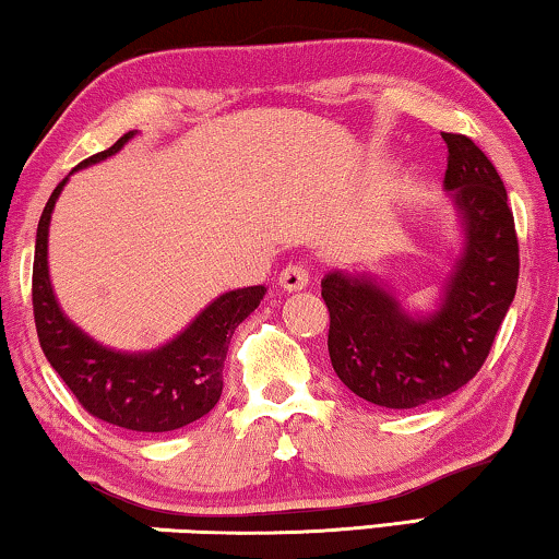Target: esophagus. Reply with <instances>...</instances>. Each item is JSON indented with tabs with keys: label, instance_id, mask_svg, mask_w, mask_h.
Wrapping results in <instances>:
<instances>
[{
	"label": "esophagus",
	"instance_id": "34e87169",
	"mask_svg": "<svg viewBox=\"0 0 559 559\" xmlns=\"http://www.w3.org/2000/svg\"><path fill=\"white\" fill-rule=\"evenodd\" d=\"M307 282H310V270L305 264H287L280 272V287L287 293H299L307 287Z\"/></svg>",
	"mask_w": 559,
	"mask_h": 559
}]
</instances>
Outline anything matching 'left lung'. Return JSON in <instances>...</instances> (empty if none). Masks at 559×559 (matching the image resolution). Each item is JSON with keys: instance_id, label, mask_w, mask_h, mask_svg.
<instances>
[{"instance_id": "left-lung-1", "label": "left lung", "mask_w": 559, "mask_h": 559, "mask_svg": "<svg viewBox=\"0 0 559 559\" xmlns=\"http://www.w3.org/2000/svg\"><path fill=\"white\" fill-rule=\"evenodd\" d=\"M443 183L466 237L441 310L414 320L376 280L343 272L322 280L337 378L362 401L393 411L447 399L479 373L520 280L514 214L495 164L466 135L443 133Z\"/></svg>"}]
</instances>
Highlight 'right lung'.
<instances>
[{"instance_id":"right-lung-1","label":"right lung","mask_w":559,"mask_h":559,"mask_svg":"<svg viewBox=\"0 0 559 559\" xmlns=\"http://www.w3.org/2000/svg\"><path fill=\"white\" fill-rule=\"evenodd\" d=\"M131 135L133 131L120 135L110 148L85 158L80 166L112 156ZM64 181L68 179L55 186L39 216L32 264V310L45 358L80 406L105 424L143 433L176 431L193 424L219 401L229 340L260 307L266 289L257 285L216 297L179 337L153 353L108 350L64 318L47 274V229Z\"/></svg>"}]
</instances>
